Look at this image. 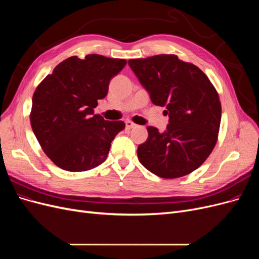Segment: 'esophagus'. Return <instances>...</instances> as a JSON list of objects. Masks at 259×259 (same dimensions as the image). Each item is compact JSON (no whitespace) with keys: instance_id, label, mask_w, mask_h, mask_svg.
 Returning <instances> with one entry per match:
<instances>
[{"instance_id":"esophagus-1","label":"esophagus","mask_w":259,"mask_h":259,"mask_svg":"<svg viewBox=\"0 0 259 259\" xmlns=\"http://www.w3.org/2000/svg\"><path fill=\"white\" fill-rule=\"evenodd\" d=\"M125 127H126V130L134 128V127H136V124L133 123L132 121H126V122H125Z\"/></svg>"}]
</instances>
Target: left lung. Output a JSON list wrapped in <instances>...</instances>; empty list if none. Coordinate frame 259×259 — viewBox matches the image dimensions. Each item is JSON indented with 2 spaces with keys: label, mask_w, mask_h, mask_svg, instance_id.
<instances>
[{
  "label": "left lung",
  "mask_w": 259,
  "mask_h": 259,
  "mask_svg": "<svg viewBox=\"0 0 259 259\" xmlns=\"http://www.w3.org/2000/svg\"><path fill=\"white\" fill-rule=\"evenodd\" d=\"M128 65L156 106L166 107L168 124L148 126L138 160L154 175L177 178L201 166L213 151L222 120L218 94L206 74L176 55L131 59Z\"/></svg>",
  "instance_id": "1"
}]
</instances>
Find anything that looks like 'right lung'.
<instances>
[{"instance_id":"obj_1","label":"right lung","mask_w":259,"mask_h":259,"mask_svg":"<svg viewBox=\"0 0 259 259\" xmlns=\"http://www.w3.org/2000/svg\"><path fill=\"white\" fill-rule=\"evenodd\" d=\"M126 60L91 54L69 57L38 84L30 122L38 144L56 165L84 171L100 165L111 142L124 130L123 121H106L94 114L98 99L106 97L109 83Z\"/></svg>"}]
</instances>
